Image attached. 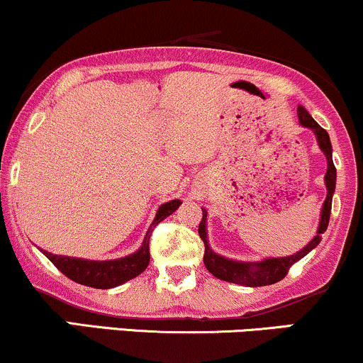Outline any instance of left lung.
<instances>
[{"mask_svg": "<svg viewBox=\"0 0 363 363\" xmlns=\"http://www.w3.org/2000/svg\"><path fill=\"white\" fill-rule=\"evenodd\" d=\"M298 116H299V125L304 128H309L316 137L318 147L326 157V169L325 174V186H326V199L323 203L321 215H320V225H318L316 235L311 238V242H308V245H304L299 252L292 253L287 257H267V259H262L257 262H243V260H233L228 257L220 255L209 247L208 242V211L203 209V220L199 223V237L204 242V265L213 276L221 279V281L238 284V286L245 287H260V286H270V284H276L282 281L286 277L287 270L291 269V265H294L296 262L303 259L304 255H308L313 248L320 245L323 233L328 228V221L331 215V201H333V193L336 186V169L333 164V148H331L330 135L326 133V130H323L316 121L313 120V116L309 115L304 106H298Z\"/></svg>", "mask_w": 363, "mask_h": 363, "instance_id": "obj_1", "label": "left lung"}]
</instances>
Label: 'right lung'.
<instances>
[{"label": "right lung", "mask_w": 363, "mask_h": 363, "mask_svg": "<svg viewBox=\"0 0 363 363\" xmlns=\"http://www.w3.org/2000/svg\"><path fill=\"white\" fill-rule=\"evenodd\" d=\"M181 199H172L159 206L155 213L154 221H152L150 228H148L145 238H143L142 245L137 252L130 253V255L121 257V259L113 260H87L77 259V257L67 255H54V253L43 250L40 252L55 265L65 277L72 279L74 282L82 284V286L96 287V289H111V287L121 286L130 279L137 277L147 269L148 262H150V250H148V242H150L152 228L159 225L160 221L172 215L176 209L181 206Z\"/></svg>", "instance_id": "obj_1"}]
</instances>
